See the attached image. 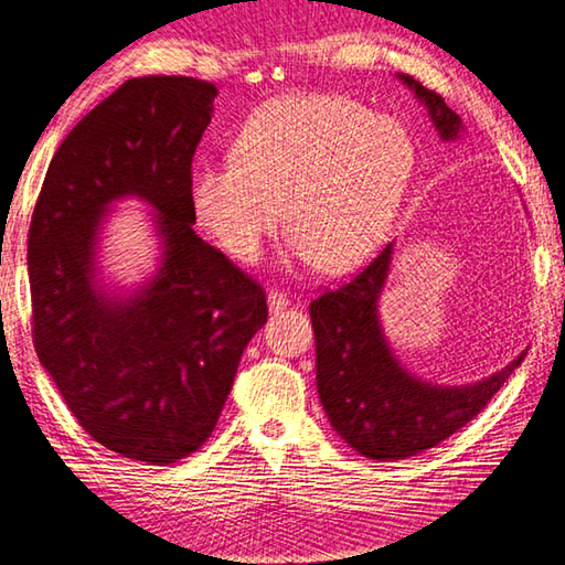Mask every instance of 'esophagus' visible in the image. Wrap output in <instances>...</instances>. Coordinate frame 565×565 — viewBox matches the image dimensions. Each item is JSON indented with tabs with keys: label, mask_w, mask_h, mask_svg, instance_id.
Returning a JSON list of instances; mask_svg holds the SVG:
<instances>
[{
	"label": "esophagus",
	"mask_w": 565,
	"mask_h": 565,
	"mask_svg": "<svg viewBox=\"0 0 565 565\" xmlns=\"http://www.w3.org/2000/svg\"><path fill=\"white\" fill-rule=\"evenodd\" d=\"M290 305V298L280 290H270L267 292V308H270V312H280Z\"/></svg>",
	"instance_id": "obj_1"
}]
</instances>
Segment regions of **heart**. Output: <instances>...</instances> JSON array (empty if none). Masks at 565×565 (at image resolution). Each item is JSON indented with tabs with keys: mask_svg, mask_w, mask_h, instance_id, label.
Segmentation results:
<instances>
[{
	"mask_svg": "<svg viewBox=\"0 0 565 565\" xmlns=\"http://www.w3.org/2000/svg\"><path fill=\"white\" fill-rule=\"evenodd\" d=\"M230 160H200L188 178L195 217L239 263L292 227V260L348 270L383 243L408 190L415 142L401 119L338 95L275 99L239 129Z\"/></svg>",
	"mask_w": 565,
	"mask_h": 565,
	"instance_id": "b5f03b06",
	"label": "heart"
}]
</instances>
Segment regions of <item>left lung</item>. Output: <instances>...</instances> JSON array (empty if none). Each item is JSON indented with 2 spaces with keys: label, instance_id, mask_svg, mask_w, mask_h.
Instances as JSON below:
<instances>
[{
  "label": "left lung",
  "instance_id": "obj_1",
  "mask_svg": "<svg viewBox=\"0 0 565 565\" xmlns=\"http://www.w3.org/2000/svg\"><path fill=\"white\" fill-rule=\"evenodd\" d=\"M397 79L428 109L440 140H458L463 119L446 99L411 74H397ZM393 247L387 245L355 280L310 302L322 411L332 430L370 460H403L436 448L486 408L525 358L521 353L498 373L468 385H438L413 375L387 343L377 310Z\"/></svg>",
  "mask_w": 565,
  "mask_h": 565
}]
</instances>
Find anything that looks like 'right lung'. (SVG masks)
Listing matches in <instances>:
<instances>
[{
    "mask_svg": "<svg viewBox=\"0 0 565 565\" xmlns=\"http://www.w3.org/2000/svg\"><path fill=\"white\" fill-rule=\"evenodd\" d=\"M217 87L137 77L54 152L30 225L34 348L99 446L168 466L210 438L239 358L267 322L265 292L192 225L188 178ZM153 210L156 273L117 286L100 237L117 201Z\"/></svg>",
    "mask_w": 565,
    "mask_h": 565,
    "instance_id": "obj_1",
    "label": "right lung"
}]
</instances>
